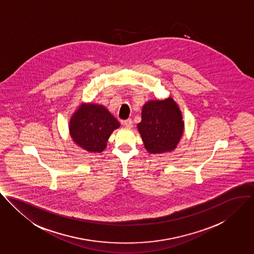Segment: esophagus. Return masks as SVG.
Returning a JSON list of instances; mask_svg holds the SVG:
<instances>
[{
  "label": "esophagus",
  "instance_id": "1",
  "mask_svg": "<svg viewBox=\"0 0 254 254\" xmlns=\"http://www.w3.org/2000/svg\"><path fill=\"white\" fill-rule=\"evenodd\" d=\"M123 125H124L126 127H127V128L132 127V121H131V119H127V120L123 121Z\"/></svg>",
  "mask_w": 254,
  "mask_h": 254
}]
</instances>
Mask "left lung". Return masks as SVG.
<instances>
[{
    "mask_svg": "<svg viewBox=\"0 0 254 254\" xmlns=\"http://www.w3.org/2000/svg\"><path fill=\"white\" fill-rule=\"evenodd\" d=\"M178 104L169 96L147 101L141 112L138 131L145 149L151 154L173 151L184 132V122Z\"/></svg>",
    "mask_w": 254,
    "mask_h": 254,
    "instance_id": "8db88e82",
    "label": "left lung"
}]
</instances>
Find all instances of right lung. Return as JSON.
I'll list each match as a JSON object with an SVG mask.
<instances>
[{
	"mask_svg": "<svg viewBox=\"0 0 254 254\" xmlns=\"http://www.w3.org/2000/svg\"><path fill=\"white\" fill-rule=\"evenodd\" d=\"M120 123L103 105L82 103L70 119L69 134L79 147L90 153H101Z\"/></svg>",
	"mask_w": 254,
	"mask_h": 254,
	"instance_id": "1",
	"label": "right lung"
}]
</instances>
